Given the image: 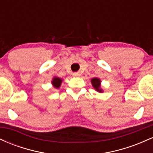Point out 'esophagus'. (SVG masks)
Wrapping results in <instances>:
<instances>
[{"label": "esophagus", "instance_id": "obj_1", "mask_svg": "<svg viewBox=\"0 0 153 153\" xmlns=\"http://www.w3.org/2000/svg\"><path fill=\"white\" fill-rule=\"evenodd\" d=\"M73 76H74V77H78V76H80V73H73Z\"/></svg>", "mask_w": 153, "mask_h": 153}]
</instances>
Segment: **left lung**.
<instances>
[{"label":"left lung","mask_w":153,"mask_h":153,"mask_svg":"<svg viewBox=\"0 0 153 153\" xmlns=\"http://www.w3.org/2000/svg\"><path fill=\"white\" fill-rule=\"evenodd\" d=\"M91 83H92L93 86L94 87V88L96 91H99V92H102V90L100 89V85H101V80L99 78H94L91 80Z\"/></svg>","instance_id":"obj_1"}]
</instances>
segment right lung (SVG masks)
<instances>
[{"label": "right lung", "instance_id": "right-lung-1", "mask_svg": "<svg viewBox=\"0 0 153 153\" xmlns=\"http://www.w3.org/2000/svg\"><path fill=\"white\" fill-rule=\"evenodd\" d=\"M52 84H53L54 87H55L56 88H58L60 86V84L62 82V79L59 78H54L52 80Z\"/></svg>", "mask_w": 153, "mask_h": 153}]
</instances>
